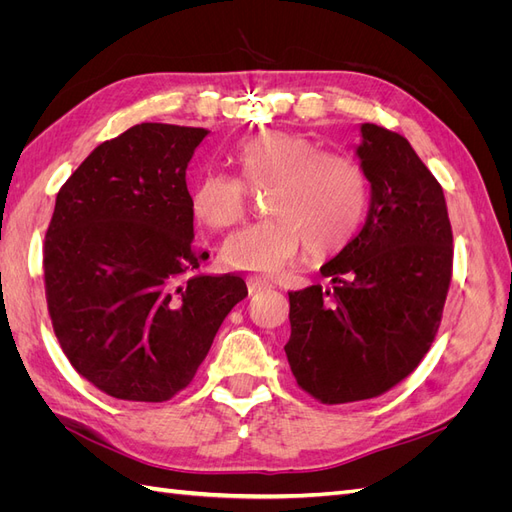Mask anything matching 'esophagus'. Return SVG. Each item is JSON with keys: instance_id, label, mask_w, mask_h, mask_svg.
I'll return each mask as SVG.
<instances>
[{"instance_id": "1", "label": "esophagus", "mask_w": 512, "mask_h": 512, "mask_svg": "<svg viewBox=\"0 0 512 512\" xmlns=\"http://www.w3.org/2000/svg\"><path fill=\"white\" fill-rule=\"evenodd\" d=\"M247 288H250V294H256V292H260V290L271 288V284L262 282V280H250V282H247Z\"/></svg>"}]
</instances>
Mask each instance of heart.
I'll list each match as a JSON object with an SVG mask.
<instances>
[{"mask_svg":"<svg viewBox=\"0 0 512 512\" xmlns=\"http://www.w3.org/2000/svg\"><path fill=\"white\" fill-rule=\"evenodd\" d=\"M243 183L269 190V220L230 235L220 250L228 269L275 275L290 267L307 245L312 258L342 250L361 228L367 213L363 168L344 153H329L312 138L284 130L254 134L235 149ZM237 177L207 173L192 190V211L213 230L243 220L247 192Z\"/></svg>","mask_w":512,"mask_h":512,"instance_id":"1","label":"heart"}]
</instances>
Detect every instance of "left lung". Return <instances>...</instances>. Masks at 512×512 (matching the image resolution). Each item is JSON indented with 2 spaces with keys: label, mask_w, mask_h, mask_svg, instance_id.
I'll list each match as a JSON object with an SVG mask.
<instances>
[{
  "label": "left lung",
  "mask_w": 512,
  "mask_h": 512,
  "mask_svg": "<svg viewBox=\"0 0 512 512\" xmlns=\"http://www.w3.org/2000/svg\"><path fill=\"white\" fill-rule=\"evenodd\" d=\"M367 220L320 267L331 286L290 292L284 346L297 384L322 404L386 393L410 376L438 333L453 273L442 185L404 136L363 123Z\"/></svg>",
  "instance_id": "8db88e82"
}]
</instances>
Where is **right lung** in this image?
I'll use <instances>...</instances> for the list:
<instances>
[{"label":"right lung","mask_w":512,"mask_h":512,"mask_svg":"<svg viewBox=\"0 0 512 512\" xmlns=\"http://www.w3.org/2000/svg\"><path fill=\"white\" fill-rule=\"evenodd\" d=\"M205 128L138 123L98 145L59 190L44 239L53 331L72 367L126 401L188 386L224 318L247 297L239 275L196 273L185 170Z\"/></svg>","instance_id":"add662e5"}]
</instances>
